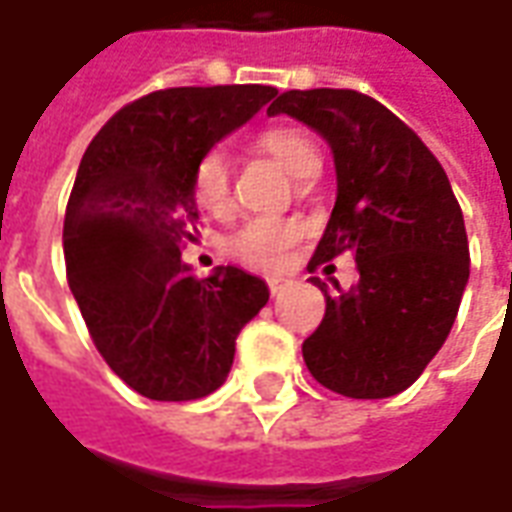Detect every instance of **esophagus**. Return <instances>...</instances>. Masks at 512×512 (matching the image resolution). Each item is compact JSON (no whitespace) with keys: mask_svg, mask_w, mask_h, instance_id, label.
I'll use <instances>...</instances> for the list:
<instances>
[{"mask_svg":"<svg viewBox=\"0 0 512 512\" xmlns=\"http://www.w3.org/2000/svg\"><path fill=\"white\" fill-rule=\"evenodd\" d=\"M285 285H288V280H277V277H271L269 280V291H271V297H277L280 291H285Z\"/></svg>","mask_w":512,"mask_h":512,"instance_id":"34e87169","label":"esophagus"}]
</instances>
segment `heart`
Returning <instances> with one entry per match:
<instances>
[{
  "label": "heart",
  "instance_id": "heart-1",
  "mask_svg": "<svg viewBox=\"0 0 512 512\" xmlns=\"http://www.w3.org/2000/svg\"><path fill=\"white\" fill-rule=\"evenodd\" d=\"M260 154L271 156L297 179H314L322 170V151L302 125H271L255 137ZM193 196L201 210L224 215L232 204V162L224 148L204 151L193 170ZM302 227L288 218L257 215L227 238V252L255 269H280L300 243Z\"/></svg>",
  "mask_w": 512,
  "mask_h": 512
}]
</instances>
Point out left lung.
<instances>
[{"instance_id":"8db88e82","label":"left lung","mask_w":512,"mask_h":512,"mask_svg":"<svg viewBox=\"0 0 512 512\" xmlns=\"http://www.w3.org/2000/svg\"><path fill=\"white\" fill-rule=\"evenodd\" d=\"M328 139L336 207L311 266L356 257L358 285L325 294V319L302 342L322 387L389 398L412 387L446 342L468 283V235L443 165L401 117L356 89H291L269 114Z\"/></svg>"}]
</instances>
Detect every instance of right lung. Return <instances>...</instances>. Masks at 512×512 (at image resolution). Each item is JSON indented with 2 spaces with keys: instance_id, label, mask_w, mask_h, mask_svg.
Returning a JSON list of instances; mask_svg holds the SVG:
<instances>
[{
  "instance_id": "1",
  "label": "right lung",
  "mask_w": 512,
  "mask_h": 512,
  "mask_svg": "<svg viewBox=\"0 0 512 512\" xmlns=\"http://www.w3.org/2000/svg\"><path fill=\"white\" fill-rule=\"evenodd\" d=\"M274 86H176L125 103L81 159L64 218L66 283L97 353L151 401H198L227 381L235 339L269 302L260 277L182 263L204 151Z\"/></svg>"
}]
</instances>
